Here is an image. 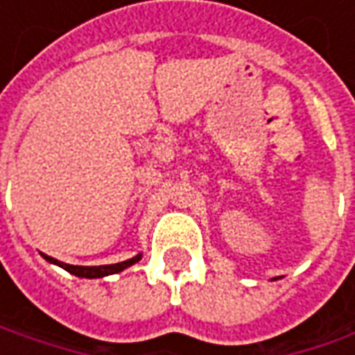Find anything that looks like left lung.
<instances>
[{"instance_id":"left-lung-1","label":"left lung","mask_w":355,"mask_h":355,"mask_svg":"<svg viewBox=\"0 0 355 355\" xmlns=\"http://www.w3.org/2000/svg\"><path fill=\"white\" fill-rule=\"evenodd\" d=\"M272 280H277V279H272Z\"/></svg>"}]
</instances>
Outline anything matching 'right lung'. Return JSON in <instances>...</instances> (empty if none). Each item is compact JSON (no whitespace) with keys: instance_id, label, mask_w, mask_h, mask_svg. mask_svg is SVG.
Wrapping results in <instances>:
<instances>
[{"instance_id":"add662e5","label":"right lung","mask_w":355,"mask_h":355,"mask_svg":"<svg viewBox=\"0 0 355 355\" xmlns=\"http://www.w3.org/2000/svg\"><path fill=\"white\" fill-rule=\"evenodd\" d=\"M45 259H47L49 263L61 266V268H64L67 272H71V275H75V277H80V279H104V277H108V275H116V272H122L124 268L136 265V263L142 259V252H138L136 257H132V259H128V261L116 263V265H101V266L67 265V263H61V261H57V259H53V257H47V254H45Z\"/></svg>"}]
</instances>
